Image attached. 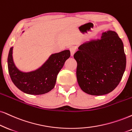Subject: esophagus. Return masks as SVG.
Segmentation results:
<instances>
[{"mask_svg": "<svg viewBox=\"0 0 132 132\" xmlns=\"http://www.w3.org/2000/svg\"><path fill=\"white\" fill-rule=\"evenodd\" d=\"M69 51L71 52V56H73L75 54V52H76V47H71L69 48Z\"/></svg>", "mask_w": 132, "mask_h": 132, "instance_id": "1", "label": "esophagus"}]
</instances>
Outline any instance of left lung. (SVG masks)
Wrapping results in <instances>:
<instances>
[{
    "label": "left lung",
    "mask_w": 132,
    "mask_h": 132,
    "mask_svg": "<svg viewBox=\"0 0 132 132\" xmlns=\"http://www.w3.org/2000/svg\"><path fill=\"white\" fill-rule=\"evenodd\" d=\"M74 58L77 63V78L85 93L101 96L111 92L121 81L126 56L121 38L114 31L103 33L78 47Z\"/></svg>",
    "instance_id": "left-lung-1"
}]
</instances>
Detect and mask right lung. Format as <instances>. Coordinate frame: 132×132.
<instances>
[{
	"label": "right lung",
	"instance_id": "right-lung-1",
	"mask_svg": "<svg viewBox=\"0 0 132 132\" xmlns=\"http://www.w3.org/2000/svg\"><path fill=\"white\" fill-rule=\"evenodd\" d=\"M12 54L13 47H11L8 56V68L11 80L18 89L31 95L44 94L51 91L55 85L58 72L71 56L69 50L52 54L38 69L23 72L15 66Z\"/></svg>",
	"mask_w": 132,
	"mask_h": 132
}]
</instances>
